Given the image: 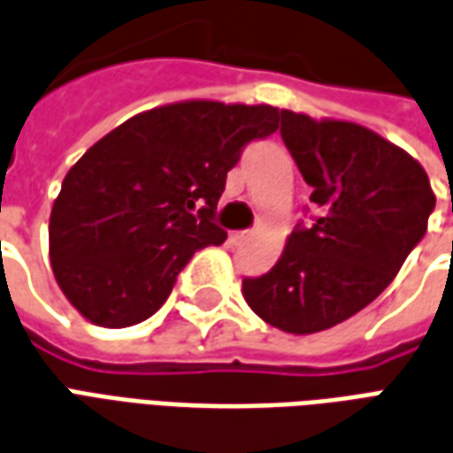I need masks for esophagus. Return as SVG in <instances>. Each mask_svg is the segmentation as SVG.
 <instances>
[{
    "label": "esophagus",
    "mask_w": 453,
    "mask_h": 453,
    "mask_svg": "<svg viewBox=\"0 0 453 453\" xmlns=\"http://www.w3.org/2000/svg\"><path fill=\"white\" fill-rule=\"evenodd\" d=\"M247 237H250V230H235V233H230V240L240 245V242H245Z\"/></svg>",
    "instance_id": "34e87169"
}]
</instances>
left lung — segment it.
Returning a JSON list of instances; mask_svg holds the SVG:
<instances>
[{
  "instance_id": "left-lung-1",
  "label": "left lung",
  "mask_w": 453,
  "mask_h": 453,
  "mask_svg": "<svg viewBox=\"0 0 453 453\" xmlns=\"http://www.w3.org/2000/svg\"><path fill=\"white\" fill-rule=\"evenodd\" d=\"M281 138L313 188V226H296L266 274L242 281L265 323L313 334L383 294L427 233L434 191L418 159L351 120L281 111Z\"/></svg>"
}]
</instances>
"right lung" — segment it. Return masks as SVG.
<instances>
[{"label":"right lung","mask_w":453,"mask_h":453,"mask_svg":"<svg viewBox=\"0 0 453 453\" xmlns=\"http://www.w3.org/2000/svg\"><path fill=\"white\" fill-rule=\"evenodd\" d=\"M279 109L177 102L133 116L77 159L50 211V265L94 325L130 327L157 313L196 250L223 245L213 223L226 177Z\"/></svg>","instance_id":"add662e5"}]
</instances>
